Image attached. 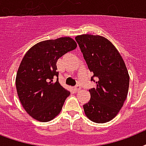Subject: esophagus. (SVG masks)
Here are the masks:
<instances>
[{"label": "esophagus", "instance_id": "34e87169", "mask_svg": "<svg viewBox=\"0 0 146 146\" xmlns=\"http://www.w3.org/2000/svg\"><path fill=\"white\" fill-rule=\"evenodd\" d=\"M81 87L79 84H77L76 86H74V90L75 91H78L79 90H81Z\"/></svg>", "mask_w": 146, "mask_h": 146}]
</instances>
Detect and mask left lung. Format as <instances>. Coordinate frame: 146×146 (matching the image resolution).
I'll return each mask as SVG.
<instances>
[{"mask_svg":"<svg viewBox=\"0 0 146 146\" xmlns=\"http://www.w3.org/2000/svg\"><path fill=\"white\" fill-rule=\"evenodd\" d=\"M75 40L96 87L89 90L91 99L83 105L85 115L98 123L113 119L126 100L129 76L123 58L115 46L100 36L84 34Z\"/></svg>","mask_w":146,"mask_h":146,"instance_id":"1","label":"left lung"}]
</instances>
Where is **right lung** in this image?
Segmentation results:
<instances>
[{
	"instance_id": "add662e5",
	"label": "right lung",
	"mask_w": 146,
	"mask_h": 146,
	"mask_svg": "<svg viewBox=\"0 0 146 146\" xmlns=\"http://www.w3.org/2000/svg\"><path fill=\"white\" fill-rule=\"evenodd\" d=\"M76 47L74 39L62 37L40 42L25 54L18 68L16 87L20 103L33 119L48 122L62 110L70 92L58 82L56 62Z\"/></svg>"
}]
</instances>
